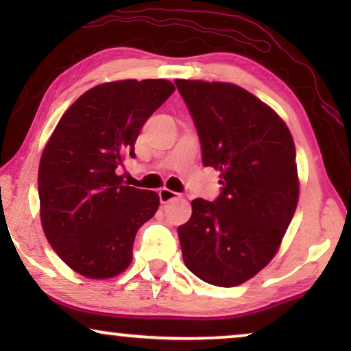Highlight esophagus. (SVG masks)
Returning a JSON list of instances; mask_svg holds the SVG:
<instances>
[{"label":"esophagus","instance_id":"esophagus-1","mask_svg":"<svg viewBox=\"0 0 351 351\" xmlns=\"http://www.w3.org/2000/svg\"><path fill=\"white\" fill-rule=\"evenodd\" d=\"M158 195H160V201L162 204L169 203V201H172V199H177L180 196L179 193H176V191H172L169 189H161L160 191H158Z\"/></svg>","mask_w":351,"mask_h":351}]
</instances>
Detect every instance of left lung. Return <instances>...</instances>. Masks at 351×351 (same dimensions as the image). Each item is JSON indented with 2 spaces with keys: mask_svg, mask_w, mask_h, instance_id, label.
Listing matches in <instances>:
<instances>
[{
  "mask_svg": "<svg viewBox=\"0 0 351 351\" xmlns=\"http://www.w3.org/2000/svg\"><path fill=\"white\" fill-rule=\"evenodd\" d=\"M193 118L203 165L220 171L222 191L191 201L177 228L189 270L209 285L238 286L280 249L299 201L295 145L286 123L246 89L176 80Z\"/></svg>",
  "mask_w": 351,
  "mask_h": 351,
  "instance_id": "1",
  "label": "left lung"
}]
</instances>
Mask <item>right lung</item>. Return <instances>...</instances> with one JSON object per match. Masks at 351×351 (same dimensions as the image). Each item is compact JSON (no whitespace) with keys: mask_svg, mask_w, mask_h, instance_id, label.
<instances>
[{"mask_svg":"<svg viewBox=\"0 0 351 351\" xmlns=\"http://www.w3.org/2000/svg\"><path fill=\"white\" fill-rule=\"evenodd\" d=\"M176 88L167 80L95 86L64 113L38 171L43 230L80 275L113 278L132 261L137 230L160 206L156 191L123 185L117 169L136 156L134 143Z\"/></svg>","mask_w":351,"mask_h":351,"instance_id":"obj_1","label":"right lung"}]
</instances>
